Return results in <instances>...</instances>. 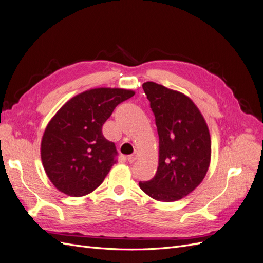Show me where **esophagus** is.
I'll use <instances>...</instances> for the list:
<instances>
[{
	"mask_svg": "<svg viewBox=\"0 0 263 263\" xmlns=\"http://www.w3.org/2000/svg\"><path fill=\"white\" fill-rule=\"evenodd\" d=\"M136 158H137V153H136V151H135V153H134L133 155L127 157V160H128L129 163H133L135 160H136Z\"/></svg>",
	"mask_w": 263,
	"mask_h": 263,
	"instance_id": "34e87169",
	"label": "esophagus"
}]
</instances>
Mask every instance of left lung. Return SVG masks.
<instances>
[{
    "instance_id": "obj_1",
    "label": "left lung",
    "mask_w": 263,
    "mask_h": 263,
    "mask_svg": "<svg viewBox=\"0 0 263 263\" xmlns=\"http://www.w3.org/2000/svg\"><path fill=\"white\" fill-rule=\"evenodd\" d=\"M153 109L159 136L156 176L139 182L140 189L160 202L181 200L206 176L212 144L208 124L185 94L155 82L142 84Z\"/></svg>"
}]
</instances>
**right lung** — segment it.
Masks as SVG:
<instances>
[{
  "instance_id": "obj_1",
  "label": "right lung",
  "mask_w": 263,
  "mask_h": 263,
  "mask_svg": "<svg viewBox=\"0 0 263 263\" xmlns=\"http://www.w3.org/2000/svg\"><path fill=\"white\" fill-rule=\"evenodd\" d=\"M134 94L117 87L87 90L70 99L50 119L41 156L47 177L60 192L79 197L102 184L117 155L102 126L119 103Z\"/></svg>"
}]
</instances>
